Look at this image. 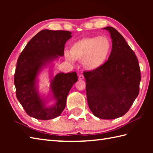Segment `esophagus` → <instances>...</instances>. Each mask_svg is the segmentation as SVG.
I'll use <instances>...</instances> for the list:
<instances>
[{
	"label": "esophagus",
	"mask_w": 153,
	"mask_h": 153,
	"mask_svg": "<svg viewBox=\"0 0 153 153\" xmlns=\"http://www.w3.org/2000/svg\"><path fill=\"white\" fill-rule=\"evenodd\" d=\"M78 78H79V79H84V76H83V74H80V75H79Z\"/></svg>",
	"instance_id": "34e87169"
}]
</instances>
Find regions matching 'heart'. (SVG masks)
Segmentation results:
<instances>
[{
    "mask_svg": "<svg viewBox=\"0 0 153 153\" xmlns=\"http://www.w3.org/2000/svg\"><path fill=\"white\" fill-rule=\"evenodd\" d=\"M112 45L105 36L83 38L71 45L70 54L66 57L68 60L83 61L86 69L94 70L101 67L111 53Z\"/></svg>",
    "mask_w": 153,
    "mask_h": 153,
    "instance_id": "b5f03b06",
    "label": "heart"
}]
</instances>
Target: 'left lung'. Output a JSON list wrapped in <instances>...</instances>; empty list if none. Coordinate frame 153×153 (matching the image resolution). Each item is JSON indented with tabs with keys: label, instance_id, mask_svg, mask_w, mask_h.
Wrapping results in <instances>:
<instances>
[{
	"label": "left lung",
	"instance_id": "obj_1",
	"mask_svg": "<svg viewBox=\"0 0 153 153\" xmlns=\"http://www.w3.org/2000/svg\"><path fill=\"white\" fill-rule=\"evenodd\" d=\"M112 39L108 59L101 67L84 71L87 102L97 118L111 120L128 112L137 98L141 82L137 58L115 28L106 27Z\"/></svg>",
	"mask_w": 153,
	"mask_h": 153
}]
</instances>
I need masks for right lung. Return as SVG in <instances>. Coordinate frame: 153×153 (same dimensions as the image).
Instances as JSON below:
<instances>
[{
  "instance_id": "add662e5",
  "label": "right lung",
  "mask_w": 153,
  "mask_h": 153,
  "mask_svg": "<svg viewBox=\"0 0 153 153\" xmlns=\"http://www.w3.org/2000/svg\"><path fill=\"white\" fill-rule=\"evenodd\" d=\"M68 31L43 30L39 32L18 57L14 74L16 95L29 116L39 120L56 118L62 112L66 99L74 83L77 81L76 71L58 74L51 82V91L56 103L46 107L35 91V81L42 66L58 56H64L66 41L71 37Z\"/></svg>"
}]
</instances>
